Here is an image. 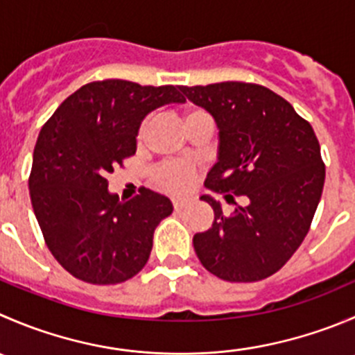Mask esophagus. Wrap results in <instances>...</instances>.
Wrapping results in <instances>:
<instances>
[{"mask_svg":"<svg viewBox=\"0 0 355 355\" xmlns=\"http://www.w3.org/2000/svg\"><path fill=\"white\" fill-rule=\"evenodd\" d=\"M187 202H189V199L175 198V199H173V208H175V209H182L185 205H187Z\"/></svg>","mask_w":355,"mask_h":355,"instance_id":"1","label":"esophagus"}]
</instances>
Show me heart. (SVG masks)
Segmentation results:
<instances>
[{
    "label": "heart",
    "instance_id": "heart-1",
    "mask_svg": "<svg viewBox=\"0 0 355 355\" xmlns=\"http://www.w3.org/2000/svg\"><path fill=\"white\" fill-rule=\"evenodd\" d=\"M202 114L201 109H187L184 114V121H189L194 116ZM147 126H149V119H144L139 126V140L142 142L144 137L147 133ZM150 177L153 182L156 184V187H159L161 191L166 192H185L187 189H191V185L194 184L196 177H198V168L194 163L184 159H173V161H163L157 166L153 168L150 171Z\"/></svg>",
    "mask_w": 355,
    "mask_h": 355
}]
</instances>
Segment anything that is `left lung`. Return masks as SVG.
Returning <instances> with one entry per match:
<instances>
[{
    "mask_svg": "<svg viewBox=\"0 0 355 355\" xmlns=\"http://www.w3.org/2000/svg\"><path fill=\"white\" fill-rule=\"evenodd\" d=\"M205 107L220 130L218 161L205 185L244 196L230 215L209 196L211 227L192 243L202 267L230 283L272 276L293 257L311 229L324 187V163L311 123L293 105L261 85L223 81L180 86Z\"/></svg>",
    "mask_w": 355,
    "mask_h": 355,
    "instance_id": "8db88e82",
    "label": "left lung"
}]
</instances>
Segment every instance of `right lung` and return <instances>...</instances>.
I'll return each instance as SVG.
<instances>
[{
    "label": "right lung",
    "instance_id": "obj_1",
    "mask_svg": "<svg viewBox=\"0 0 355 355\" xmlns=\"http://www.w3.org/2000/svg\"><path fill=\"white\" fill-rule=\"evenodd\" d=\"M180 86L125 79L92 81L69 95L44 123L34 147L29 192L44 243L76 279L118 284L144 269L170 199L140 187L130 201L107 191L109 173L137 153L142 119Z\"/></svg>",
    "mask_w": 355,
    "mask_h": 355
}]
</instances>
